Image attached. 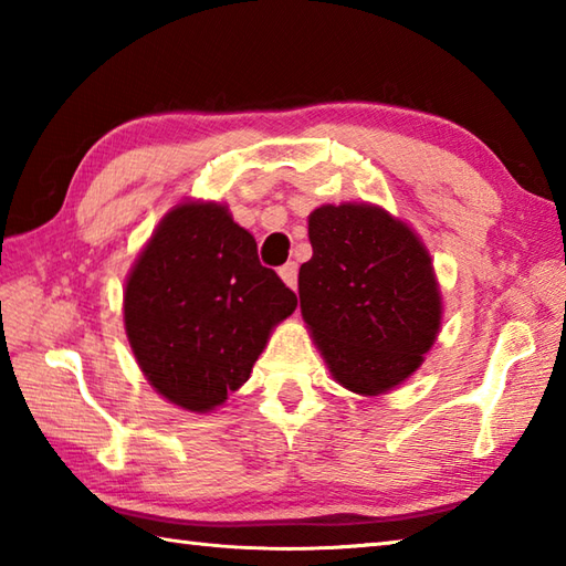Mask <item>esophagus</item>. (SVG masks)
I'll return each mask as SVG.
<instances>
[{"instance_id":"obj_1","label":"esophagus","mask_w":566,"mask_h":566,"mask_svg":"<svg viewBox=\"0 0 566 566\" xmlns=\"http://www.w3.org/2000/svg\"><path fill=\"white\" fill-rule=\"evenodd\" d=\"M280 276L286 282V286H292L296 290V282H298V264L296 262H286L280 268Z\"/></svg>"}]
</instances>
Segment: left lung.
<instances>
[{"label":"left lung","instance_id":"obj_1","mask_svg":"<svg viewBox=\"0 0 566 566\" xmlns=\"http://www.w3.org/2000/svg\"><path fill=\"white\" fill-rule=\"evenodd\" d=\"M308 238L314 258L298 270V298L335 381L367 396L401 384L440 328L428 250L367 203L316 209Z\"/></svg>","mask_w":566,"mask_h":566}]
</instances>
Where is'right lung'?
I'll use <instances>...</instances> for the list:
<instances>
[{
  "mask_svg": "<svg viewBox=\"0 0 566 566\" xmlns=\"http://www.w3.org/2000/svg\"><path fill=\"white\" fill-rule=\"evenodd\" d=\"M296 294L262 268L221 203H179L128 276L124 321L143 375L167 401L211 411L248 381Z\"/></svg>",
  "mask_w": 566,
  "mask_h": 566,
  "instance_id": "obj_1",
  "label": "right lung"
}]
</instances>
